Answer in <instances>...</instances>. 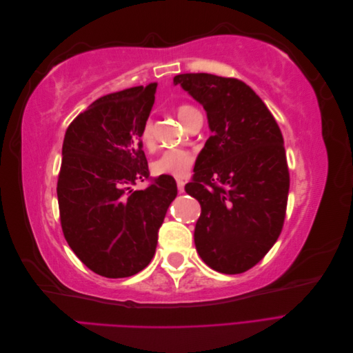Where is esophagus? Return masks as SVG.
Listing matches in <instances>:
<instances>
[{"label": "esophagus", "instance_id": "esophagus-1", "mask_svg": "<svg viewBox=\"0 0 353 353\" xmlns=\"http://www.w3.org/2000/svg\"><path fill=\"white\" fill-rule=\"evenodd\" d=\"M176 187L179 193H184V187H185V181L184 179H176Z\"/></svg>", "mask_w": 353, "mask_h": 353}]
</instances>
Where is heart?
<instances>
[{
	"label": "heart",
	"instance_id": "heart-1",
	"mask_svg": "<svg viewBox=\"0 0 353 353\" xmlns=\"http://www.w3.org/2000/svg\"><path fill=\"white\" fill-rule=\"evenodd\" d=\"M196 109L193 105L183 104L179 105L176 113L178 117L185 125L190 114ZM140 141L147 150H153L156 145L154 138V126L153 121L148 119L144 122L141 132H140ZM196 162V154L190 150H183V148H170V150L163 152L159 154L152 163V170L154 175H170V176H185L191 168H193Z\"/></svg>",
	"mask_w": 353,
	"mask_h": 353
}]
</instances>
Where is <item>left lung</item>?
I'll return each mask as SVG.
<instances>
[{
    "label": "left lung",
    "mask_w": 353,
    "mask_h": 353,
    "mask_svg": "<svg viewBox=\"0 0 353 353\" xmlns=\"http://www.w3.org/2000/svg\"><path fill=\"white\" fill-rule=\"evenodd\" d=\"M174 83L203 105L212 131L185 185L201 206L196 249L212 270L245 272L263 259L284 225L290 174L281 130L240 79L184 73Z\"/></svg>",
    "instance_id": "obj_1"
}]
</instances>
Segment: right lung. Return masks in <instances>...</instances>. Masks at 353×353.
<instances>
[{
	"label": "right lung",
	"instance_id": "1",
	"mask_svg": "<svg viewBox=\"0 0 353 353\" xmlns=\"http://www.w3.org/2000/svg\"><path fill=\"white\" fill-rule=\"evenodd\" d=\"M157 83L103 95L68 126L57 181L60 223L83 265L108 279L144 270L176 197L172 176L152 179L140 132ZM151 181L134 192L137 180Z\"/></svg>",
	"mask_w": 353,
	"mask_h": 353
}]
</instances>
